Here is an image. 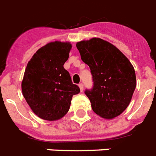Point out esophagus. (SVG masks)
Returning a JSON list of instances; mask_svg holds the SVG:
<instances>
[{
    "label": "esophagus",
    "mask_w": 156,
    "mask_h": 156,
    "mask_svg": "<svg viewBox=\"0 0 156 156\" xmlns=\"http://www.w3.org/2000/svg\"><path fill=\"white\" fill-rule=\"evenodd\" d=\"M79 87H80V91H83L84 90V84H82V83H80V84H79Z\"/></svg>",
    "instance_id": "esophagus-1"
}]
</instances>
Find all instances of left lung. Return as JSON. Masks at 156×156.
I'll use <instances>...</instances> for the list:
<instances>
[{"instance_id": "obj_1", "label": "left lung", "mask_w": 156, "mask_h": 156, "mask_svg": "<svg viewBox=\"0 0 156 156\" xmlns=\"http://www.w3.org/2000/svg\"><path fill=\"white\" fill-rule=\"evenodd\" d=\"M76 47L93 76V88L84 91L93 110L106 119L120 115L136 87L134 67L117 47L101 38L81 41Z\"/></svg>"}]
</instances>
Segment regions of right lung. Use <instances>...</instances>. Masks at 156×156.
Returning <instances> with one entry per match:
<instances>
[{
    "label": "right lung",
    "mask_w": 156,
    "mask_h": 156,
    "mask_svg": "<svg viewBox=\"0 0 156 156\" xmlns=\"http://www.w3.org/2000/svg\"><path fill=\"white\" fill-rule=\"evenodd\" d=\"M71 48L69 43H50L38 50L27 63L22 94L34 113L44 120L63 118L69 110L72 96L80 92L63 68Z\"/></svg>",
    "instance_id": "right-lung-1"
}]
</instances>
